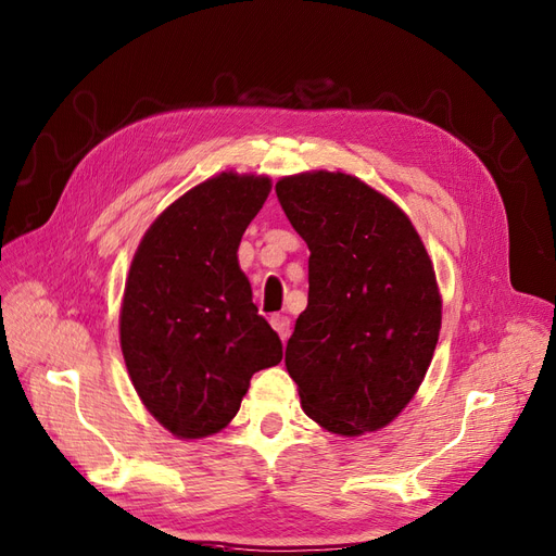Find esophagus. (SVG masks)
<instances>
[{
  "label": "esophagus",
  "instance_id": "1",
  "mask_svg": "<svg viewBox=\"0 0 556 556\" xmlns=\"http://www.w3.org/2000/svg\"><path fill=\"white\" fill-rule=\"evenodd\" d=\"M269 324H273V329L279 333L283 343H287L289 336H291V319L283 317V315H275L273 319H269Z\"/></svg>",
  "mask_w": 556,
  "mask_h": 556
}]
</instances>
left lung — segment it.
Instances as JSON below:
<instances>
[{
	"label": "left lung",
	"mask_w": 556,
	"mask_h": 556,
	"mask_svg": "<svg viewBox=\"0 0 556 556\" xmlns=\"http://www.w3.org/2000/svg\"><path fill=\"white\" fill-rule=\"evenodd\" d=\"M275 192L309 249L307 307L283 359L301 406L329 432H376L414 400L437 348L430 255L406 213L359 178L312 170Z\"/></svg>",
	"instance_id": "obj_1"
}]
</instances>
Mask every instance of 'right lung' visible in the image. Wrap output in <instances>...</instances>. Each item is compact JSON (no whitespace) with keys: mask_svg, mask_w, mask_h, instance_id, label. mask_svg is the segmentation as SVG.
Here are the masks:
<instances>
[{"mask_svg":"<svg viewBox=\"0 0 556 556\" xmlns=\"http://www.w3.org/2000/svg\"><path fill=\"white\" fill-rule=\"evenodd\" d=\"M269 190L267 176L232 170L199 182L150 225L134 255L122 354L140 402L180 439L220 432L251 376L281 362V340L237 261Z\"/></svg>","mask_w":556,"mask_h":556,"instance_id":"1","label":"right lung"}]
</instances>
